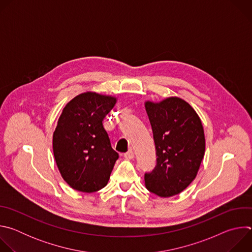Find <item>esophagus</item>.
Segmentation results:
<instances>
[{"mask_svg":"<svg viewBox=\"0 0 252 252\" xmlns=\"http://www.w3.org/2000/svg\"><path fill=\"white\" fill-rule=\"evenodd\" d=\"M124 156H125V158H127V159H132V158H134V155H133L132 150H129V151H128L127 153H126Z\"/></svg>","mask_w":252,"mask_h":252,"instance_id":"obj_1","label":"esophagus"}]
</instances>
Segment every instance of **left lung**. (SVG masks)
Wrapping results in <instances>:
<instances>
[{
  "instance_id": "obj_1",
  "label": "left lung",
  "mask_w": 252,
  "mask_h": 252,
  "mask_svg": "<svg viewBox=\"0 0 252 252\" xmlns=\"http://www.w3.org/2000/svg\"><path fill=\"white\" fill-rule=\"evenodd\" d=\"M146 111L153 128L157 165L145 174L146 188L160 197L181 193L195 178L205 152L200 118L185 99L169 96L147 100Z\"/></svg>"
}]
</instances>
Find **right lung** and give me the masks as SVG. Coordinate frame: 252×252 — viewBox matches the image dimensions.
I'll return each mask as SVG.
<instances>
[{"label": "right lung", "instance_id": "add662e5", "mask_svg": "<svg viewBox=\"0 0 252 252\" xmlns=\"http://www.w3.org/2000/svg\"><path fill=\"white\" fill-rule=\"evenodd\" d=\"M116 102V96L86 92L63 109L53 134V151L59 171L71 189L91 193L109 183L119 154L102 121Z\"/></svg>", "mask_w": 252, "mask_h": 252}]
</instances>
